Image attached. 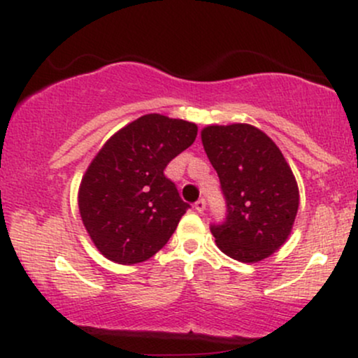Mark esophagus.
Listing matches in <instances>:
<instances>
[{
    "label": "esophagus",
    "instance_id": "obj_1",
    "mask_svg": "<svg viewBox=\"0 0 358 358\" xmlns=\"http://www.w3.org/2000/svg\"><path fill=\"white\" fill-rule=\"evenodd\" d=\"M193 207H195V210L199 212V213H203V210H205V200H203V199L196 200V202H195V205H193Z\"/></svg>",
    "mask_w": 358,
    "mask_h": 358
}]
</instances>
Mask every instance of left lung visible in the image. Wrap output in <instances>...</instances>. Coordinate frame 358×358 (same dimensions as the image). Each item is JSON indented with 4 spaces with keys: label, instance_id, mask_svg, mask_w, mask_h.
<instances>
[{
    "label": "left lung",
    "instance_id": "1",
    "mask_svg": "<svg viewBox=\"0 0 358 358\" xmlns=\"http://www.w3.org/2000/svg\"><path fill=\"white\" fill-rule=\"evenodd\" d=\"M202 143L227 202L225 222L210 227L217 248L241 262L269 257L289 237L299 205L281 150L264 131L242 122L203 127Z\"/></svg>",
    "mask_w": 358,
    "mask_h": 358
}]
</instances>
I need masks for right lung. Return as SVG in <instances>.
<instances>
[{"label":"right lung","instance_id":"1","mask_svg":"<svg viewBox=\"0 0 358 358\" xmlns=\"http://www.w3.org/2000/svg\"><path fill=\"white\" fill-rule=\"evenodd\" d=\"M196 131L195 122L146 114L94 156L79 187V212L102 256L133 266L166 244L190 205L163 171L193 145Z\"/></svg>","mask_w":358,"mask_h":358}]
</instances>
